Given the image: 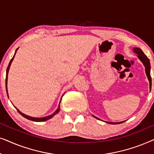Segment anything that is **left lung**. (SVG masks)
Segmentation results:
<instances>
[{"instance_id":"1","label":"left lung","mask_w":154,"mask_h":154,"mask_svg":"<svg viewBox=\"0 0 154 154\" xmlns=\"http://www.w3.org/2000/svg\"><path fill=\"white\" fill-rule=\"evenodd\" d=\"M133 51L135 52L136 54H137L138 55L137 57L139 59L142 61V62L144 64V66H145V71H146V73L147 75V77H148V79L149 81V83H150V90L151 88V74H150V71H151V65H150V61H149V59L145 55V54L142 52V50L140 49V48H133ZM95 117V116H94ZM96 119L97 118L95 117ZM124 121L122 122H119V123H112V122H107L108 123L110 124H120L123 123Z\"/></svg>"}]
</instances>
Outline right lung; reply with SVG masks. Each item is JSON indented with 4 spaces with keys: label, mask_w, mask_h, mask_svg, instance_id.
I'll return each instance as SVG.
<instances>
[{
    "label": "right lung",
    "mask_w": 154,
    "mask_h": 154,
    "mask_svg": "<svg viewBox=\"0 0 154 154\" xmlns=\"http://www.w3.org/2000/svg\"><path fill=\"white\" fill-rule=\"evenodd\" d=\"M16 51H17V50H16ZM16 51H15V53H16ZM15 53H14V54H15ZM14 55L13 56V57H12V58L11 59V60H10V63H9V64H8V68H7V71H6V79H5V84H6V91H7V92H8V90H7L8 74V71H9V69H10V65H11V63H12V60H13V59H14ZM60 102H61V101H60ZM60 104H59V106H58L57 109V110H56L55 111H54V112L53 113H52V114L50 115V116H48L43 117V118H33V117L25 115V114H24V113H22V112H21V111H19L18 109H17V108H16V109H17V111L18 112H19V113H20V114L22 115L23 117H24L25 119H28V120H30V121H35V122H42V121H47V120H48V119H51L52 117H53L56 114V113H57L59 112V111H60Z\"/></svg>",
    "instance_id": "add662e5"
}]
</instances>
